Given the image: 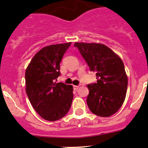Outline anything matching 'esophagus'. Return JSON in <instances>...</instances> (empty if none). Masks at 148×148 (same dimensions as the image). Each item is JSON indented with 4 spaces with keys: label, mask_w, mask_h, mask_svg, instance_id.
<instances>
[{
    "label": "esophagus",
    "mask_w": 148,
    "mask_h": 148,
    "mask_svg": "<svg viewBox=\"0 0 148 148\" xmlns=\"http://www.w3.org/2000/svg\"><path fill=\"white\" fill-rule=\"evenodd\" d=\"M73 88H74V90H77L79 88V86H75V85H74V86H73Z\"/></svg>",
    "instance_id": "obj_1"
}]
</instances>
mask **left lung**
<instances>
[{
  "label": "left lung",
  "mask_w": 148,
  "mask_h": 148,
  "mask_svg": "<svg viewBox=\"0 0 148 148\" xmlns=\"http://www.w3.org/2000/svg\"><path fill=\"white\" fill-rule=\"evenodd\" d=\"M91 71H95L96 83L87 85L86 103L95 114L107 117L117 112L123 104L127 89V77L122 59L107 46L75 43Z\"/></svg>",
  "instance_id": "left-lung-1"
}]
</instances>
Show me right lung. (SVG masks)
<instances>
[{
    "instance_id": "right-lung-1",
    "label": "right lung",
    "mask_w": 148,
    "mask_h": 148,
    "mask_svg": "<svg viewBox=\"0 0 148 148\" xmlns=\"http://www.w3.org/2000/svg\"><path fill=\"white\" fill-rule=\"evenodd\" d=\"M71 43L46 46L37 52L26 70V92L31 105L44 120L56 121L71 107L73 86L56 83L60 62Z\"/></svg>"
}]
</instances>
